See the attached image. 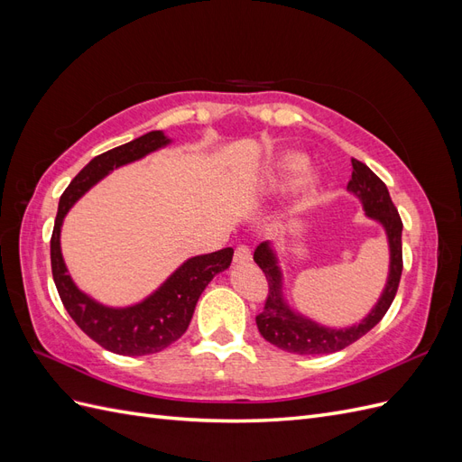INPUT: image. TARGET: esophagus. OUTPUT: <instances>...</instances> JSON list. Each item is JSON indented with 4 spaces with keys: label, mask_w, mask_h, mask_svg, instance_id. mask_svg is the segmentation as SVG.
Wrapping results in <instances>:
<instances>
[{
    "label": "esophagus",
    "mask_w": 462,
    "mask_h": 462,
    "mask_svg": "<svg viewBox=\"0 0 462 462\" xmlns=\"http://www.w3.org/2000/svg\"><path fill=\"white\" fill-rule=\"evenodd\" d=\"M250 260H253V253H250L246 245H239L235 248V263H248Z\"/></svg>",
    "instance_id": "1"
}]
</instances>
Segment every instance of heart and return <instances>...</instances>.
Wrapping results in <instances>:
<instances>
[{
  "label": "heart",
  "instance_id": "b5f03b06",
  "mask_svg": "<svg viewBox=\"0 0 462 462\" xmlns=\"http://www.w3.org/2000/svg\"><path fill=\"white\" fill-rule=\"evenodd\" d=\"M299 170H302V158L297 156V153H287V156L279 158L275 167H273V177L275 180H285L291 175H295ZM316 183V177L312 173H302L297 180V187L300 194L309 192Z\"/></svg>",
  "mask_w": 462,
  "mask_h": 462
}]
</instances>
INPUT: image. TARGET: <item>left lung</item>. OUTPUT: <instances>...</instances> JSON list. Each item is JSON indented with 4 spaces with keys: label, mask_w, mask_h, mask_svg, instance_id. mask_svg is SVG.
<instances>
[{
    "label": "left lung",
    "mask_w": 462,
    "mask_h": 462,
    "mask_svg": "<svg viewBox=\"0 0 462 462\" xmlns=\"http://www.w3.org/2000/svg\"><path fill=\"white\" fill-rule=\"evenodd\" d=\"M346 189L360 199L366 209V216L380 221L389 241V277L380 300L372 312L360 321L358 326L346 329H331L316 324V321L292 312L283 300L282 292V272L277 268V258L268 243H260L254 250V262L268 279V299L263 302V310L256 316V326L265 341H270L277 348L295 355H329L341 348L353 345L362 335H366L389 310L393 302L401 272H402V221L397 208L389 197V190L383 180L377 177L366 163L353 158V175Z\"/></svg>",
    "instance_id": "1"
}]
</instances>
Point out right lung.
I'll return each mask as SVG.
<instances>
[{
	"instance_id": "obj_1",
	"label": "right lung",
	"mask_w": 462,
	"mask_h": 462,
	"mask_svg": "<svg viewBox=\"0 0 462 462\" xmlns=\"http://www.w3.org/2000/svg\"><path fill=\"white\" fill-rule=\"evenodd\" d=\"M165 144H170V138L162 131H152L127 144L100 153L82 167L80 173L61 194L50 241L51 273L65 310L92 341L123 356L153 355L175 343L187 331L206 285L219 272L227 270L233 260V248H221L217 253L189 258L167 277V282L156 292L127 309H109V306L96 302L79 291L71 275L67 273L60 235L63 219L71 206L109 171L141 160L146 153Z\"/></svg>"
}]
</instances>
